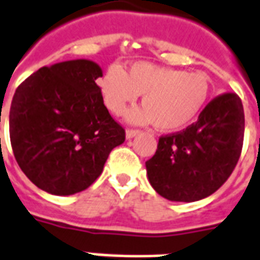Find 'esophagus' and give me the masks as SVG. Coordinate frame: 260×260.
Segmentation results:
<instances>
[{
    "label": "esophagus",
    "mask_w": 260,
    "mask_h": 260,
    "mask_svg": "<svg viewBox=\"0 0 260 260\" xmlns=\"http://www.w3.org/2000/svg\"><path fill=\"white\" fill-rule=\"evenodd\" d=\"M138 134H139V131H135V129H126V131H125V136H126V139H132V138H135Z\"/></svg>",
    "instance_id": "esophagus-1"
}]
</instances>
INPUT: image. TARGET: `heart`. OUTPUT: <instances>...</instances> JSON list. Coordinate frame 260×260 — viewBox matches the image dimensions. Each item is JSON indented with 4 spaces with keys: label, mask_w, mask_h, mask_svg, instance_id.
<instances>
[{
    "label": "heart",
    "mask_w": 260,
    "mask_h": 260,
    "mask_svg": "<svg viewBox=\"0 0 260 260\" xmlns=\"http://www.w3.org/2000/svg\"><path fill=\"white\" fill-rule=\"evenodd\" d=\"M107 109L124 114L128 106L143 95V107L128 113L132 124H154L165 132L179 131L191 124L207 105L211 80L204 73L161 67L138 61L125 73L118 66L107 69L98 81Z\"/></svg>",
    "instance_id": "heart-1"
}]
</instances>
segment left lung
I'll return each instance as SVG.
<instances>
[{
	"instance_id": "1",
	"label": "left lung",
	"mask_w": 260,
	"mask_h": 260,
	"mask_svg": "<svg viewBox=\"0 0 260 260\" xmlns=\"http://www.w3.org/2000/svg\"><path fill=\"white\" fill-rule=\"evenodd\" d=\"M243 140L241 99L223 93L205 106L194 124L159 138L155 154L146 161L150 184L169 201L205 199L232 175Z\"/></svg>"
}]
</instances>
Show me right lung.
Returning <instances> with one entry per match:
<instances>
[{
	"mask_svg": "<svg viewBox=\"0 0 260 260\" xmlns=\"http://www.w3.org/2000/svg\"><path fill=\"white\" fill-rule=\"evenodd\" d=\"M102 67L76 59L41 67L17 86L9 135L17 164L38 189L71 196L99 178L110 151L125 140L103 103Z\"/></svg>",
	"mask_w": 260,
	"mask_h": 260,
	"instance_id": "1",
	"label": "right lung"
}]
</instances>
